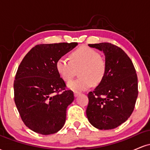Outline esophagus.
<instances>
[{
    "label": "esophagus",
    "mask_w": 150,
    "mask_h": 150,
    "mask_svg": "<svg viewBox=\"0 0 150 150\" xmlns=\"http://www.w3.org/2000/svg\"><path fill=\"white\" fill-rule=\"evenodd\" d=\"M80 93L81 92H79V91H74V95H75V97H77Z\"/></svg>",
    "instance_id": "34e87169"
}]
</instances>
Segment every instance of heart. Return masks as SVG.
<instances>
[{
  "mask_svg": "<svg viewBox=\"0 0 150 150\" xmlns=\"http://www.w3.org/2000/svg\"><path fill=\"white\" fill-rule=\"evenodd\" d=\"M70 59L65 57L58 58L56 69L65 82L72 80L79 70L80 77L68 82V87L71 89L85 90L92 85H99L104 78L107 65L96 50L81 46L70 53Z\"/></svg>",
  "mask_w": 150,
  "mask_h": 150,
  "instance_id": "obj_1",
  "label": "heart"
}]
</instances>
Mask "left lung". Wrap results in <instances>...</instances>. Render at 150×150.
I'll return each mask as SVG.
<instances>
[{"label":"left lung","instance_id":"left-lung-1","mask_svg":"<svg viewBox=\"0 0 150 150\" xmlns=\"http://www.w3.org/2000/svg\"><path fill=\"white\" fill-rule=\"evenodd\" d=\"M89 46L103 51L107 68L103 80L87 94V118L98 129H113L124 123L135 108L138 95L136 70L129 56L118 46L111 43Z\"/></svg>","mask_w":150,"mask_h":150}]
</instances>
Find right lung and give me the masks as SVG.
Listing matches in <instances>:
<instances>
[{"label": "right lung", "instance_id": "add662e5", "mask_svg": "<svg viewBox=\"0 0 150 150\" xmlns=\"http://www.w3.org/2000/svg\"><path fill=\"white\" fill-rule=\"evenodd\" d=\"M77 45L38 44L19 65L13 85L15 103L23 123L34 132L50 135L64 125L74 94L58 73L56 62Z\"/></svg>", "mask_w": 150, "mask_h": 150}]
</instances>
